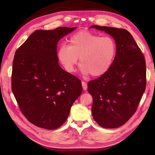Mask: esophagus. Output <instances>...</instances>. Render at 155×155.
<instances>
[{"label": "esophagus", "mask_w": 155, "mask_h": 155, "mask_svg": "<svg viewBox=\"0 0 155 155\" xmlns=\"http://www.w3.org/2000/svg\"><path fill=\"white\" fill-rule=\"evenodd\" d=\"M82 86H83V88L84 90H87V84L86 82L83 81L82 82Z\"/></svg>", "instance_id": "esophagus-1"}]
</instances>
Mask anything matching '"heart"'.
I'll use <instances>...</instances> for the list:
<instances>
[{"label":"heart","mask_w":155,"mask_h":155,"mask_svg":"<svg viewBox=\"0 0 155 155\" xmlns=\"http://www.w3.org/2000/svg\"><path fill=\"white\" fill-rule=\"evenodd\" d=\"M117 52V44L109 36L87 31H81L72 35L68 45L59 47L57 57L65 70L72 72L80 57L82 70L93 77H100L109 70Z\"/></svg>","instance_id":"heart-1"}]
</instances>
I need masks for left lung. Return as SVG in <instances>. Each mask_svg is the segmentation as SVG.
<instances>
[{"mask_svg":"<svg viewBox=\"0 0 155 155\" xmlns=\"http://www.w3.org/2000/svg\"><path fill=\"white\" fill-rule=\"evenodd\" d=\"M91 27L109 34L117 44L110 68L88 83V91L93 99L92 114L101 127L117 128L135 113L145 91V59L128 31L98 25Z\"/></svg>","mask_w":155,"mask_h":155,"instance_id":"1","label":"left lung"}]
</instances>
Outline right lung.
<instances>
[{
	"mask_svg": "<svg viewBox=\"0 0 155 155\" xmlns=\"http://www.w3.org/2000/svg\"><path fill=\"white\" fill-rule=\"evenodd\" d=\"M76 27L37 30L15 52L11 87L21 113L35 126L57 129L67 120L83 87L59 66L57 43Z\"/></svg>",
	"mask_w": 155,
	"mask_h": 155,
	"instance_id": "add662e5",
	"label": "right lung"
}]
</instances>
